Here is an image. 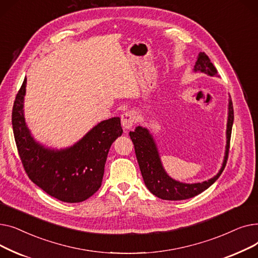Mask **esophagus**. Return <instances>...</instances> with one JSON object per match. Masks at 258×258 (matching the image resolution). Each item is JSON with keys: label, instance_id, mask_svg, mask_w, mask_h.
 <instances>
[{"label": "esophagus", "instance_id": "1", "mask_svg": "<svg viewBox=\"0 0 258 258\" xmlns=\"http://www.w3.org/2000/svg\"><path fill=\"white\" fill-rule=\"evenodd\" d=\"M136 123V114L133 111H126L121 115V124L125 130H130Z\"/></svg>", "mask_w": 258, "mask_h": 258}]
</instances>
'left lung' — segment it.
Wrapping results in <instances>:
<instances>
[{
  "mask_svg": "<svg viewBox=\"0 0 258 258\" xmlns=\"http://www.w3.org/2000/svg\"><path fill=\"white\" fill-rule=\"evenodd\" d=\"M196 72H203L210 76L218 74L215 67L210 61V58L206 55L205 52H201L196 61L195 69ZM233 105L231 98L229 99V113L227 122V145L226 155L223 162V166L219 173L215 177L208 181L195 184H185L178 181H174L165 172L162 167L160 157L157 151L156 144L152 135L148 131L142 126H137L134 132H130L131 139L135 146V153H136L138 164L142 173V178L146 187L156 197L167 200V201H182L194 198L209 188L222 174L228 160L230 139H231V132L233 124Z\"/></svg>",
  "mask_w": 258,
  "mask_h": 258,
  "instance_id": "obj_1",
  "label": "left lung"
}]
</instances>
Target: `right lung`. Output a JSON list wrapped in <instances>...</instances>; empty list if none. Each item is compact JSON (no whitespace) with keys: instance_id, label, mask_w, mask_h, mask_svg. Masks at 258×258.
I'll return each mask as SVG.
<instances>
[{"instance_id":"1","label":"right lung","mask_w":258,"mask_h":258,"mask_svg":"<svg viewBox=\"0 0 258 258\" xmlns=\"http://www.w3.org/2000/svg\"><path fill=\"white\" fill-rule=\"evenodd\" d=\"M25 77L12 108V128L23 167L29 179L49 196L66 203L83 202L101 186L106 157L122 135L120 118L104 120L66 150L45 148L31 137L24 118Z\"/></svg>"}]
</instances>
